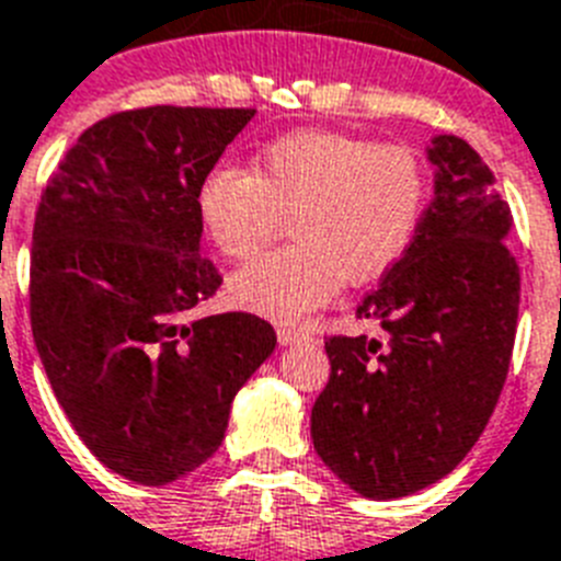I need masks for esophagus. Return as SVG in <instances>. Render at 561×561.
<instances>
[{"label": "esophagus", "mask_w": 561, "mask_h": 561, "mask_svg": "<svg viewBox=\"0 0 561 561\" xmlns=\"http://www.w3.org/2000/svg\"><path fill=\"white\" fill-rule=\"evenodd\" d=\"M276 339H279V345H296V342H308L310 333L302 328H290V324H276Z\"/></svg>", "instance_id": "obj_1"}]
</instances>
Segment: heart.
I'll list each match as a JSON object with an SVG mask.
<instances>
[{
	"label": "heart",
	"instance_id": "heart-1",
	"mask_svg": "<svg viewBox=\"0 0 561 561\" xmlns=\"http://www.w3.org/2000/svg\"><path fill=\"white\" fill-rule=\"evenodd\" d=\"M425 208V168L404 145L336 130H299L267 145L253 173L219 168L199 191L216 248L248 259L294 219L296 242L230 279L242 308L296 319L331 299L342 279H379L408 251Z\"/></svg>",
	"mask_w": 561,
	"mask_h": 561
}]
</instances>
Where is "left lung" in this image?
<instances>
[{"instance_id": "left-lung-1", "label": "left lung", "mask_w": 561, "mask_h": 561, "mask_svg": "<svg viewBox=\"0 0 561 561\" xmlns=\"http://www.w3.org/2000/svg\"><path fill=\"white\" fill-rule=\"evenodd\" d=\"M427 159L433 199L413 242L356 308L385 339H328L331 379L310 411L322 462L368 499L411 496L462 462L516 339L519 265L496 179L459 136H433Z\"/></svg>"}]
</instances>
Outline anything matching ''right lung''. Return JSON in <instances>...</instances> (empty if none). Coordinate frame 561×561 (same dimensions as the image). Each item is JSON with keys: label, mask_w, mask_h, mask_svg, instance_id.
<instances>
[{"label": "right lung", "mask_w": 561, "mask_h": 561, "mask_svg": "<svg viewBox=\"0 0 561 561\" xmlns=\"http://www.w3.org/2000/svg\"><path fill=\"white\" fill-rule=\"evenodd\" d=\"M253 113H113L79 136L42 193L33 342L79 439L136 484L208 462L233 397L276 347L253 313L191 317L222 285L199 253L202 182Z\"/></svg>", "instance_id": "right-lung-1"}]
</instances>
